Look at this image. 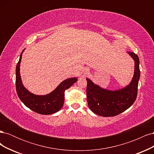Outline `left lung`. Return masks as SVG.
Here are the masks:
<instances>
[{"label": "left lung", "instance_id": "obj_1", "mask_svg": "<svg viewBox=\"0 0 154 154\" xmlns=\"http://www.w3.org/2000/svg\"><path fill=\"white\" fill-rule=\"evenodd\" d=\"M135 61L134 75L130 84L122 89L111 91L95 85L87 78V99L90 109L103 117L117 116L131 106L136 101L140 70L138 56L133 52H128Z\"/></svg>", "mask_w": 154, "mask_h": 154}]
</instances>
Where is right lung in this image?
Wrapping results in <instances>:
<instances>
[{
	"mask_svg": "<svg viewBox=\"0 0 154 154\" xmlns=\"http://www.w3.org/2000/svg\"><path fill=\"white\" fill-rule=\"evenodd\" d=\"M16 67V90L20 100L27 107L40 114H52L62 109L64 103V92L77 82L76 78H71L63 81L57 88L50 94L45 96H37L32 94L23 86L20 74V64L22 54Z\"/></svg>",
	"mask_w": 154,
	"mask_h": 154,
	"instance_id": "obj_1",
	"label": "right lung"
}]
</instances>
